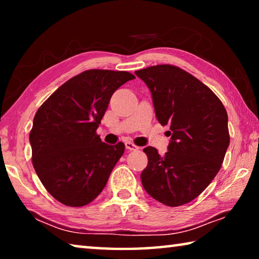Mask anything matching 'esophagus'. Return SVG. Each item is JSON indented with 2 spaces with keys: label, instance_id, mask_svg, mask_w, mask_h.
Here are the masks:
<instances>
[{
  "label": "esophagus",
  "instance_id": "1",
  "mask_svg": "<svg viewBox=\"0 0 259 259\" xmlns=\"http://www.w3.org/2000/svg\"><path fill=\"white\" fill-rule=\"evenodd\" d=\"M125 148H126V150H129V151L139 150V147L137 145H135V144L131 143V142H125Z\"/></svg>",
  "mask_w": 259,
  "mask_h": 259
}]
</instances>
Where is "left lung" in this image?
<instances>
[{
  "label": "left lung",
  "mask_w": 259,
  "mask_h": 259,
  "mask_svg": "<svg viewBox=\"0 0 259 259\" xmlns=\"http://www.w3.org/2000/svg\"><path fill=\"white\" fill-rule=\"evenodd\" d=\"M152 94L157 121L168 125V152L144 148L148 163L143 187L169 207L191 202L221 169L230 145L227 113L209 88L184 69L156 65L135 72Z\"/></svg>",
  "instance_id": "8db88e82"
}]
</instances>
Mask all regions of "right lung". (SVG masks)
<instances>
[{
	"label": "right lung",
	"mask_w": 259,
	"mask_h": 259,
	"mask_svg": "<svg viewBox=\"0 0 259 259\" xmlns=\"http://www.w3.org/2000/svg\"><path fill=\"white\" fill-rule=\"evenodd\" d=\"M135 76L89 69L69 78L37 109L29 134L32 162L46 190L68 207H83L104 190L124 153L96 130L115 90Z\"/></svg>",
	"instance_id": "right-lung-1"
}]
</instances>
